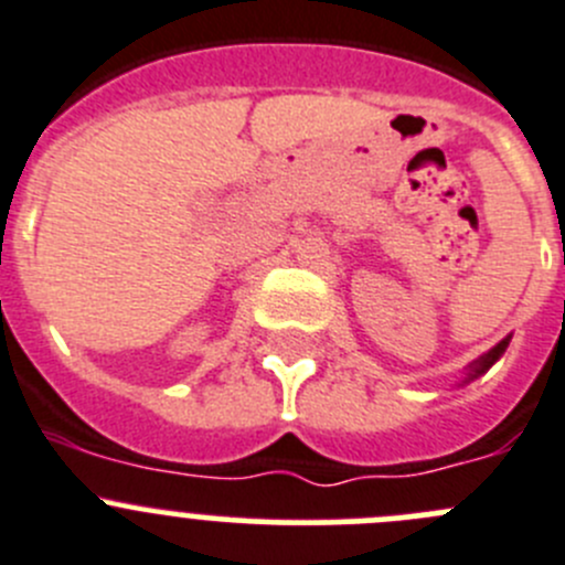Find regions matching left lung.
Returning <instances> with one entry per match:
<instances>
[{"label":"left lung","instance_id":"left-lung-1","mask_svg":"<svg viewBox=\"0 0 565 565\" xmlns=\"http://www.w3.org/2000/svg\"><path fill=\"white\" fill-rule=\"evenodd\" d=\"M508 343H510V335H508V338H502V341H499L497 347H493V349H488L486 354H480V358H477L475 363H471V366L466 369V377H463V383H471V380H477V377H480V374H486L488 369H491L493 363H497V360L502 358V354H504V349H508Z\"/></svg>","mask_w":565,"mask_h":565}]
</instances>
